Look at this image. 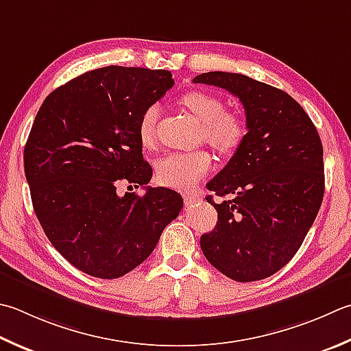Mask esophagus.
Here are the masks:
<instances>
[{
	"instance_id": "1",
	"label": "esophagus",
	"mask_w": 351,
	"mask_h": 351,
	"mask_svg": "<svg viewBox=\"0 0 351 351\" xmlns=\"http://www.w3.org/2000/svg\"><path fill=\"white\" fill-rule=\"evenodd\" d=\"M196 201H199V196L197 195H191V193H185L184 195V202L185 204H195Z\"/></svg>"
}]
</instances>
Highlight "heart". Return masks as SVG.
<instances>
[{
    "instance_id": "heart-1",
    "label": "heart",
    "mask_w": 351,
    "mask_h": 351,
    "mask_svg": "<svg viewBox=\"0 0 351 351\" xmlns=\"http://www.w3.org/2000/svg\"><path fill=\"white\" fill-rule=\"evenodd\" d=\"M199 121H202V140L221 154H232L240 147L246 135V125L242 117L225 111L223 101L215 94L189 91L180 97ZM160 106L156 103L144 109L138 121V136L144 146L155 141L156 120ZM213 169V158L205 150L195 152H173L164 156L156 166V180L160 184L176 190H190Z\"/></svg>"
}]
</instances>
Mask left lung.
I'll return each mask as SVG.
<instances>
[{"label":"left lung","mask_w":351,"mask_h":351,"mask_svg":"<svg viewBox=\"0 0 351 351\" xmlns=\"http://www.w3.org/2000/svg\"><path fill=\"white\" fill-rule=\"evenodd\" d=\"M195 84L223 88L242 101L243 143L207 184L217 196V223L202 234L205 258L231 280L248 283L291 262L317 217L324 196L322 144L297 100L239 73L210 71Z\"/></svg>","instance_id":"1"}]
</instances>
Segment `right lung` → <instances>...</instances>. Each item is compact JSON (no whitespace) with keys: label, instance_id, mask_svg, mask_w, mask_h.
I'll use <instances>...</instances> for the list:
<instances>
[{"label":"right lung","instance_id":"add662e5","mask_svg":"<svg viewBox=\"0 0 351 351\" xmlns=\"http://www.w3.org/2000/svg\"><path fill=\"white\" fill-rule=\"evenodd\" d=\"M171 73L105 66L48 95L24 147L34 213L48 240L88 276L112 280L146 260L182 210L175 190L117 195V184H149L138 121L173 86Z\"/></svg>","mask_w":351,"mask_h":351}]
</instances>
